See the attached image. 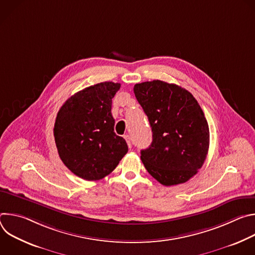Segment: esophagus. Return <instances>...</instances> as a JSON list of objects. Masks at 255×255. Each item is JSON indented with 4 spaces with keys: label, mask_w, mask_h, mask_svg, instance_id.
<instances>
[{
    "label": "esophagus",
    "mask_w": 255,
    "mask_h": 255,
    "mask_svg": "<svg viewBox=\"0 0 255 255\" xmlns=\"http://www.w3.org/2000/svg\"><path fill=\"white\" fill-rule=\"evenodd\" d=\"M124 138L126 139V142H127V144H128V146H129V148H131V138H130V136L129 135H124Z\"/></svg>",
    "instance_id": "obj_1"
}]
</instances>
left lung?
Here are the masks:
<instances>
[{
	"instance_id": "1",
	"label": "left lung",
	"mask_w": 255,
	"mask_h": 255,
	"mask_svg": "<svg viewBox=\"0 0 255 255\" xmlns=\"http://www.w3.org/2000/svg\"><path fill=\"white\" fill-rule=\"evenodd\" d=\"M133 91L152 131L149 147L141 150L145 168L163 186L186 183L209 149V125L199 103L189 91L158 80L136 84Z\"/></svg>"
}]
</instances>
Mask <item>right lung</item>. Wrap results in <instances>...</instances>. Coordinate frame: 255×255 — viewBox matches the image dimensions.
Returning a JSON list of instances; mask_svg holds the SVG:
<instances>
[{
	"instance_id": "obj_1",
	"label": "right lung",
	"mask_w": 255,
	"mask_h": 255,
	"mask_svg": "<svg viewBox=\"0 0 255 255\" xmlns=\"http://www.w3.org/2000/svg\"><path fill=\"white\" fill-rule=\"evenodd\" d=\"M118 83L104 82L71 96L59 109L53 134L60 159L79 177L98 180L111 173L128 151L114 132L112 99Z\"/></svg>"
}]
</instances>
